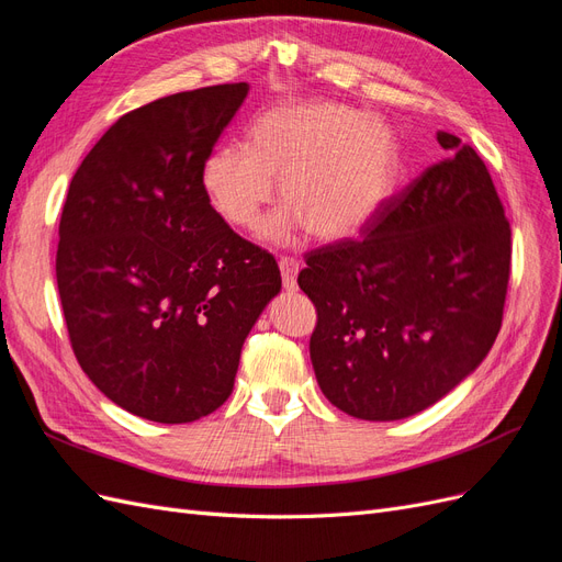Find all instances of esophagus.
Returning a JSON list of instances; mask_svg holds the SVG:
<instances>
[{
	"label": "esophagus",
	"mask_w": 562,
	"mask_h": 562,
	"mask_svg": "<svg viewBox=\"0 0 562 562\" xmlns=\"http://www.w3.org/2000/svg\"><path fill=\"white\" fill-rule=\"evenodd\" d=\"M279 267H281V279H283V288H288V291H293V288L297 285V271H300V262L295 258H291V255H283V258L279 260Z\"/></svg>",
	"instance_id": "obj_1"
}]
</instances>
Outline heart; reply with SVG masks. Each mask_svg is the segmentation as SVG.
Instances as JSON below:
<instances>
[{
    "instance_id": "1",
    "label": "heart",
    "mask_w": 562,
    "mask_h": 562,
    "mask_svg": "<svg viewBox=\"0 0 562 562\" xmlns=\"http://www.w3.org/2000/svg\"><path fill=\"white\" fill-rule=\"evenodd\" d=\"M401 171L396 131L337 100L291 98L248 126L246 147L220 145L201 164L213 211L236 229H255L274 199L265 236L288 241L302 225L321 241L345 239L380 211Z\"/></svg>"
}]
</instances>
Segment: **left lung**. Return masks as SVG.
<instances>
[{
    "label": "left lung",
    "mask_w": 562,
    "mask_h": 562,
    "mask_svg": "<svg viewBox=\"0 0 562 562\" xmlns=\"http://www.w3.org/2000/svg\"><path fill=\"white\" fill-rule=\"evenodd\" d=\"M452 155L386 199L361 239L304 255L316 307L310 356L326 398L368 422L411 417L481 366L512 274V225L483 159Z\"/></svg>",
    "instance_id": "obj_1"
}]
</instances>
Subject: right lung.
I'll use <instances>...</instances> for the list:
<instances>
[{"instance_id": "add662e5", "label": "right lung", "mask_w": 562, "mask_h": 562, "mask_svg": "<svg viewBox=\"0 0 562 562\" xmlns=\"http://www.w3.org/2000/svg\"><path fill=\"white\" fill-rule=\"evenodd\" d=\"M246 95V81L217 83L119 116L67 190L56 279L72 351L112 403L151 422H194L229 398L244 339L281 291L274 255L201 184Z\"/></svg>"}]
</instances>
